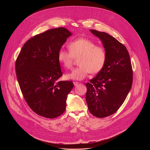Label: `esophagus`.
Here are the masks:
<instances>
[{
  "label": "esophagus",
  "instance_id": "34e87169",
  "mask_svg": "<svg viewBox=\"0 0 150 150\" xmlns=\"http://www.w3.org/2000/svg\"><path fill=\"white\" fill-rule=\"evenodd\" d=\"M79 83V82H74V84L75 86H77V85H78Z\"/></svg>",
  "mask_w": 150,
  "mask_h": 150
}]
</instances>
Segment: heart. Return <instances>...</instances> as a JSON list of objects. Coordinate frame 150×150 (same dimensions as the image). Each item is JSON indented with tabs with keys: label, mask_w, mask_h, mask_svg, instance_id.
I'll list each match as a JSON object with an SVG mask.
<instances>
[{
	"label": "heart",
	"mask_w": 150,
	"mask_h": 150,
	"mask_svg": "<svg viewBox=\"0 0 150 150\" xmlns=\"http://www.w3.org/2000/svg\"><path fill=\"white\" fill-rule=\"evenodd\" d=\"M69 52L60 50L57 54L59 62L65 69L72 67L74 58H77L79 65L66 75L68 79L81 81L90 72L96 74L103 68L106 53L103 48L96 46L95 42L87 38H80L71 41L68 46Z\"/></svg>",
	"instance_id": "heart-1"
}]
</instances>
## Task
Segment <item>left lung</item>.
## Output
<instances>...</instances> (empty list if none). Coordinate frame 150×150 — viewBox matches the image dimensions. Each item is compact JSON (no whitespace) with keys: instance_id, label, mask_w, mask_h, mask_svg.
<instances>
[{"instance_id":"obj_1","label":"left lung","mask_w":150,"mask_h":150,"mask_svg":"<svg viewBox=\"0 0 150 150\" xmlns=\"http://www.w3.org/2000/svg\"><path fill=\"white\" fill-rule=\"evenodd\" d=\"M101 41L106 60L97 76L86 83L90 112L99 118L115 113L125 101L132 85L133 72L126 47L109 34L90 30Z\"/></svg>"}]
</instances>
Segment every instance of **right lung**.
<instances>
[{
    "instance_id": "obj_1",
    "label": "right lung",
    "mask_w": 150,
    "mask_h": 150,
    "mask_svg": "<svg viewBox=\"0 0 150 150\" xmlns=\"http://www.w3.org/2000/svg\"><path fill=\"white\" fill-rule=\"evenodd\" d=\"M72 33L60 27L47 30L28 40L15 63L23 95L33 111L46 118H56L65 110L71 81H58L63 74L57 54Z\"/></svg>"
}]
</instances>
